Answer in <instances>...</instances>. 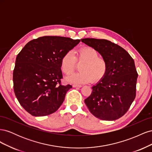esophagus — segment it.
<instances>
[{"instance_id":"obj_1","label":"esophagus","mask_w":152,"mask_h":152,"mask_svg":"<svg viewBox=\"0 0 152 152\" xmlns=\"http://www.w3.org/2000/svg\"><path fill=\"white\" fill-rule=\"evenodd\" d=\"M73 87H81L82 86L81 85H77V84H73Z\"/></svg>"}]
</instances>
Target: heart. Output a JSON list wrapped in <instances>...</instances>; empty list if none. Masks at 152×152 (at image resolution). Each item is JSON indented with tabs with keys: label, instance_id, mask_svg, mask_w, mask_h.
I'll list each match as a JSON object with an SVG mask.
<instances>
[{
	"label": "heart",
	"instance_id": "obj_1",
	"mask_svg": "<svg viewBox=\"0 0 152 152\" xmlns=\"http://www.w3.org/2000/svg\"><path fill=\"white\" fill-rule=\"evenodd\" d=\"M76 61L82 62L79 67L80 72L73 73L66 77V80L73 84H86L91 80L93 82L102 80L106 75L108 63L99 53L91 47H84L77 50L75 55L71 51L64 54L61 61V68L66 75H70L76 66Z\"/></svg>",
	"mask_w": 152,
	"mask_h": 152
}]
</instances>
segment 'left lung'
<instances>
[{
  "label": "left lung",
  "mask_w": 152,
  "mask_h": 152,
  "mask_svg": "<svg viewBox=\"0 0 152 152\" xmlns=\"http://www.w3.org/2000/svg\"><path fill=\"white\" fill-rule=\"evenodd\" d=\"M81 42L95 49L108 63L107 74L92 87L91 94L84 102L96 117L117 120L127 112L136 97L137 73L134 59L111 41L87 38Z\"/></svg>",
  "instance_id": "1"
}]
</instances>
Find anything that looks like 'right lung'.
I'll return each instance as SVG.
<instances>
[{
  "instance_id": "add662e5",
  "label": "right lung",
  "mask_w": 152,
  "mask_h": 152,
  "mask_svg": "<svg viewBox=\"0 0 152 152\" xmlns=\"http://www.w3.org/2000/svg\"><path fill=\"white\" fill-rule=\"evenodd\" d=\"M80 42L58 36H44L27 43L17 55L13 71L14 91L23 108L35 117L55 112L71 85L61 84L64 54Z\"/></svg>"
}]
</instances>
